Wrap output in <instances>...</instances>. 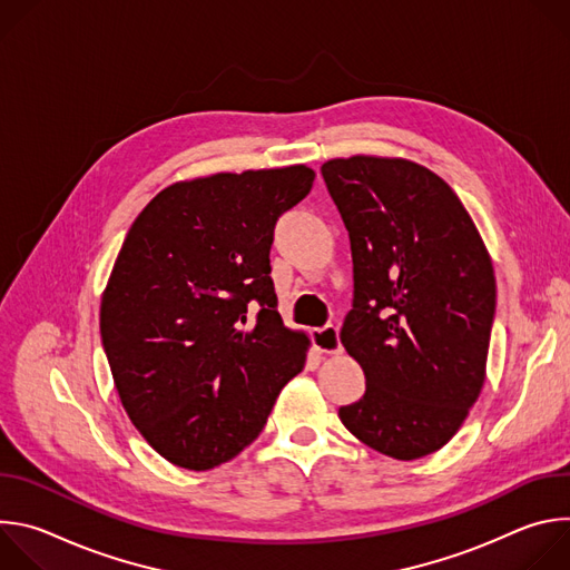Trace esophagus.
Returning <instances> with one entry per match:
<instances>
[{"mask_svg":"<svg viewBox=\"0 0 570 570\" xmlns=\"http://www.w3.org/2000/svg\"><path fill=\"white\" fill-rule=\"evenodd\" d=\"M311 338H313L315 350L322 354H338L343 350L341 338H338V327H334V324H327V327H322V330H313Z\"/></svg>","mask_w":570,"mask_h":570,"instance_id":"34e87169","label":"esophagus"}]
</instances>
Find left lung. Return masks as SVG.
<instances>
[{"label": "left lung", "mask_w": 570, "mask_h": 570, "mask_svg": "<svg viewBox=\"0 0 570 570\" xmlns=\"http://www.w3.org/2000/svg\"><path fill=\"white\" fill-rule=\"evenodd\" d=\"M320 171L352 243L341 343L367 383L338 417L383 455L424 458L458 433L484 383L490 253L453 189L417 161L354 155Z\"/></svg>", "instance_id": "left-lung-1"}]
</instances>
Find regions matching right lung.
<instances>
[{
  "label": "right lung",
  "instance_id": "right-lung-1",
  "mask_svg": "<svg viewBox=\"0 0 570 570\" xmlns=\"http://www.w3.org/2000/svg\"><path fill=\"white\" fill-rule=\"evenodd\" d=\"M313 178L295 165L176 183L126 234L101 341L130 422L176 466L207 471L253 444L306 363L311 341L277 313L271 246Z\"/></svg>",
  "mask_w": 570,
  "mask_h": 570
}]
</instances>
